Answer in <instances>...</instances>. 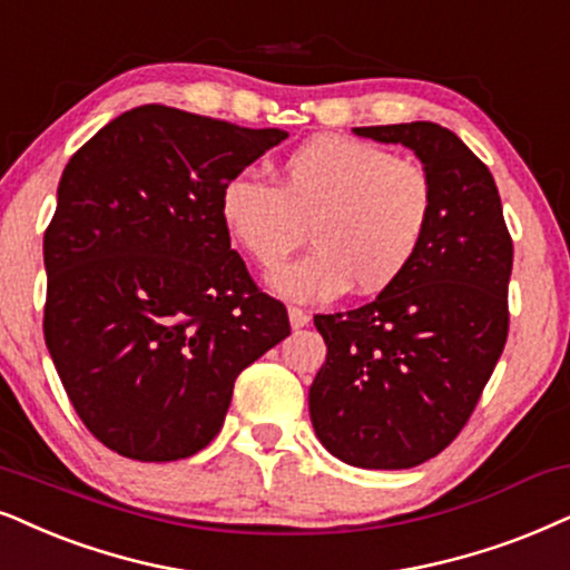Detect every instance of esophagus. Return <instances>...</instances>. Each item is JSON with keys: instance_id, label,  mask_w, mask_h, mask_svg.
Here are the masks:
<instances>
[{"instance_id": "obj_1", "label": "esophagus", "mask_w": 570, "mask_h": 570, "mask_svg": "<svg viewBox=\"0 0 570 570\" xmlns=\"http://www.w3.org/2000/svg\"><path fill=\"white\" fill-rule=\"evenodd\" d=\"M289 323H292V328H305L309 323V315L299 307H289Z\"/></svg>"}]
</instances>
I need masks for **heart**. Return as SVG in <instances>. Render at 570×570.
<instances>
[{
	"mask_svg": "<svg viewBox=\"0 0 570 570\" xmlns=\"http://www.w3.org/2000/svg\"><path fill=\"white\" fill-rule=\"evenodd\" d=\"M218 213L263 268L305 234L315 249L268 276L286 299L323 302L350 289L379 294L417 261L436 215L434 181L417 163L347 136H313L276 165V186L252 176L223 184Z\"/></svg>",
	"mask_w": 570,
	"mask_h": 570,
	"instance_id": "heart-1",
	"label": "heart"
}]
</instances>
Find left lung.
<instances>
[{
	"mask_svg": "<svg viewBox=\"0 0 570 570\" xmlns=\"http://www.w3.org/2000/svg\"><path fill=\"white\" fill-rule=\"evenodd\" d=\"M355 134L413 149L436 215L397 284L357 309L315 315L328 352L309 421L334 458L400 471L460 434L505 350L513 239L492 173L450 128L415 120Z\"/></svg>",
	"mask_w": 570,
	"mask_h": 570,
	"instance_id": "1",
	"label": "left lung"
}]
</instances>
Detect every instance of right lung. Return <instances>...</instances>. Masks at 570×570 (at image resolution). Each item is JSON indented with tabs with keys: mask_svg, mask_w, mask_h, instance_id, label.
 Segmentation results:
<instances>
[{
	"mask_svg": "<svg viewBox=\"0 0 570 570\" xmlns=\"http://www.w3.org/2000/svg\"><path fill=\"white\" fill-rule=\"evenodd\" d=\"M286 136L141 105L65 165L45 234V338L83 426L118 455L199 452L236 376L289 336L218 213L223 184Z\"/></svg>",
	"mask_w": 570,
	"mask_h": 570,
	"instance_id": "obj_1",
	"label": "right lung"
}]
</instances>
